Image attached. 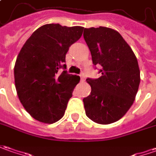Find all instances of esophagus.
<instances>
[{
	"label": "esophagus",
	"mask_w": 156,
	"mask_h": 156,
	"mask_svg": "<svg viewBox=\"0 0 156 156\" xmlns=\"http://www.w3.org/2000/svg\"><path fill=\"white\" fill-rule=\"evenodd\" d=\"M80 78H81V81H84L85 78H86V76L84 73H81L80 74Z\"/></svg>",
	"instance_id": "obj_1"
}]
</instances>
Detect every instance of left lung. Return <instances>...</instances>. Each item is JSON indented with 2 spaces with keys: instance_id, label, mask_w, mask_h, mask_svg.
Instances as JSON below:
<instances>
[{
  "instance_id": "8db88e82",
  "label": "left lung",
  "mask_w": 156,
  "mask_h": 156,
  "mask_svg": "<svg viewBox=\"0 0 156 156\" xmlns=\"http://www.w3.org/2000/svg\"><path fill=\"white\" fill-rule=\"evenodd\" d=\"M83 38L93 65L100 66L98 78H87L90 95L83 99L85 114L92 121L108 125L126 114L140 83L136 56L118 31L100 26L84 28Z\"/></svg>"
}]
</instances>
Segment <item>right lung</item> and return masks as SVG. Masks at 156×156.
Returning a JSON list of instances; mask_svg holds the SVG:
<instances>
[{"instance_id": "right-lung-1", "label": "right lung", "mask_w": 156, "mask_h": 156, "mask_svg": "<svg viewBox=\"0 0 156 156\" xmlns=\"http://www.w3.org/2000/svg\"><path fill=\"white\" fill-rule=\"evenodd\" d=\"M83 27L44 25L22 47L14 66L20 102L38 121L53 124L64 116L80 77L67 73L66 55L81 37ZM64 69L62 73L60 70Z\"/></svg>"}]
</instances>
